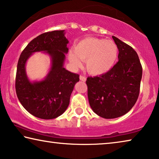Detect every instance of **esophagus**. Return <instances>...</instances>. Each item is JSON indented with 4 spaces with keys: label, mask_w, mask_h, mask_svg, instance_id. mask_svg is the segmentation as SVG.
I'll return each mask as SVG.
<instances>
[{
    "label": "esophagus",
    "mask_w": 159,
    "mask_h": 159,
    "mask_svg": "<svg viewBox=\"0 0 159 159\" xmlns=\"http://www.w3.org/2000/svg\"><path fill=\"white\" fill-rule=\"evenodd\" d=\"M80 80H82V81L85 82L86 80V78L84 76V75H80Z\"/></svg>",
    "instance_id": "esophagus-1"
}]
</instances>
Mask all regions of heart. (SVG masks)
Wrapping results in <instances>:
<instances>
[{"label":"heart","instance_id":"1","mask_svg":"<svg viewBox=\"0 0 159 159\" xmlns=\"http://www.w3.org/2000/svg\"><path fill=\"white\" fill-rule=\"evenodd\" d=\"M118 49L113 41L98 38H86L74 46V53H70V62L74 67H80L86 61L87 71L93 75L107 73L114 66Z\"/></svg>","mask_w":159,"mask_h":159}]
</instances>
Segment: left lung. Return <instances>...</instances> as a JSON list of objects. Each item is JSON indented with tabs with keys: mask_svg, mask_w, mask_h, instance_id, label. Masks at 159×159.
Returning <instances> with one entry per match:
<instances>
[{
	"mask_svg": "<svg viewBox=\"0 0 159 159\" xmlns=\"http://www.w3.org/2000/svg\"><path fill=\"white\" fill-rule=\"evenodd\" d=\"M118 49V61L109 71L88 77V98L95 113L104 118H115L131 109L139 98L142 66L134 48L112 36Z\"/></svg>",
	"mask_w": 159,
	"mask_h": 159,
	"instance_id": "left-lung-1",
	"label": "left lung"
}]
</instances>
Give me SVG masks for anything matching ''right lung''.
I'll return each mask as SVG.
<instances>
[{"label":"right lung","instance_id":"add662e5","mask_svg":"<svg viewBox=\"0 0 159 159\" xmlns=\"http://www.w3.org/2000/svg\"><path fill=\"white\" fill-rule=\"evenodd\" d=\"M64 30L42 34L33 39L19 58L16 77L18 98L28 112L42 119H53L63 114L70 103V95L79 75L63 68L68 53ZM46 52L51 56L52 68L45 79L30 82L25 73V63L35 52Z\"/></svg>","mask_w":159,"mask_h":159}]
</instances>
